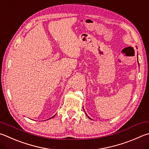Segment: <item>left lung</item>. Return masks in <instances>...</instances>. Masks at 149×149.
I'll return each instance as SVG.
<instances>
[{
	"label": "left lung",
	"mask_w": 149,
	"mask_h": 149,
	"mask_svg": "<svg viewBox=\"0 0 149 149\" xmlns=\"http://www.w3.org/2000/svg\"><path fill=\"white\" fill-rule=\"evenodd\" d=\"M88 118H89V117H88Z\"/></svg>",
	"instance_id": "8db88e82"
}]
</instances>
